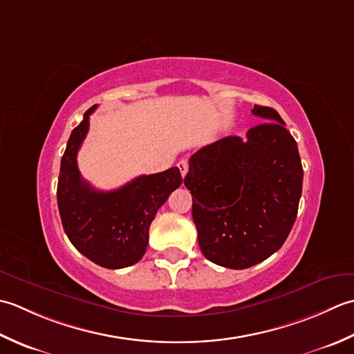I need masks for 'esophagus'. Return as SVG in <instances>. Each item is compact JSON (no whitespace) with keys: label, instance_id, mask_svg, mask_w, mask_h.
<instances>
[{"label":"esophagus","instance_id":"34e87169","mask_svg":"<svg viewBox=\"0 0 354 354\" xmlns=\"http://www.w3.org/2000/svg\"><path fill=\"white\" fill-rule=\"evenodd\" d=\"M177 167L180 169V174H182V177H185L187 174V171H189V162H187L186 158H182V160L177 163Z\"/></svg>","mask_w":354,"mask_h":354}]
</instances>
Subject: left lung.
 Returning a JSON list of instances; mask_svg holds the SVG:
<instances>
[{"instance_id":"1","label":"left lung","mask_w":354,"mask_h":354,"mask_svg":"<svg viewBox=\"0 0 354 354\" xmlns=\"http://www.w3.org/2000/svg\"><path fill=\"white\" fill-rule=\"evenodd\" d=\"M261 124L246 139L227 136L189 158L185 186L203 255L229 269H248L283 246L302 192L298 145L270 106L255 105Z\"/></svg>"}]
</instances>
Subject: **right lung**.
<instances>
[{
	"label": "right lung",
	"instance_id": "right-lung-1",
	"mask_svg": "<svg viewBox=\"0 0 354 354\" xmlns=\"http://www.w3.org/2000/svg\"><path fill=\"white\" fill-rule=\"evenodd\" d=\"M70 134L61 158L57 207L71 244L93 263L122 269L140 261L148 246L149 225L169 194L182 185L178 168L139 176L114 191H97L81 177L77 151L88 133L90 114Z\"/></svg>",
	"mask_w": 354,
	"mask_h": 354
}]
</instances>
